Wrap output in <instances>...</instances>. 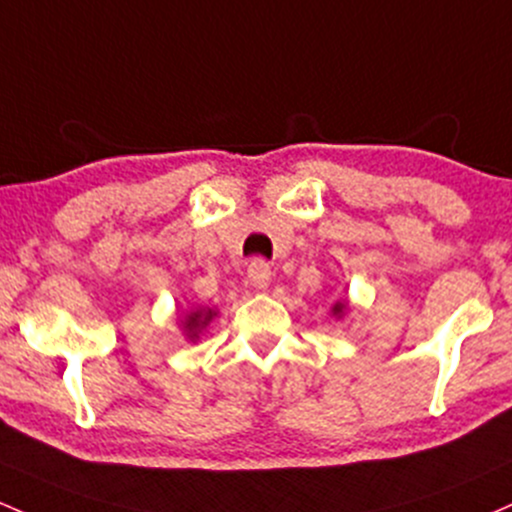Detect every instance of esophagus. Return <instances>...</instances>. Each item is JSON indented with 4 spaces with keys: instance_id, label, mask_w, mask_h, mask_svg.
<instances>
[{
    "instance_id": "1",
    "label": "esophagus",
    "mask_w": 512,
    "mask_h": 512,
    "mask_svg": "<svg viewBox=\"0 0 512 512\" xmlns=\"http://www.w3.org/2000/svg\"><path fill=\"white\" fill-rule=\"evenodd\" d=\"M247 279H250V284L255 286V289H265L269 279H272V269H269L265 260L257 257V260H252L250 267H247Z\"/></svg>"
}]
</instances>
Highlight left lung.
I'll return each mask as SVG.
<instances>
[{"mask_svg":"<svg viewBox=\"0 0 512 512\" xmlns=\"http://www.w3.org/2000/svg\"><path fill=\"white\" fill-rule=\"evenodd\" d=\"M345 308H347V301L335 303V306H333V313H335V316H342V313H345Z\"/></svg>","mask_w":512,"mask_h":512,"instance_id":"1","label":"left lung"}]
</instances>
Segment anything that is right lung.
Wrapping results in <instances>:
<instances>
[{
	"label": "right lung",
	"mask_w": 512,
	"mask_h": 512,
	"mask_svg": "<svg viewBox=\"0 0 512 512\" xmlns=\"http://www.w3.org/2000/svg\"><path fill=\"white\" fill-rule=\"evenodd\" d=\"M213 316H216V311H211V308H199V311L189 313L187 320H184V330H187L189 340L199 338V333L211 323Z\"/></svg>",
	"instance_id": "1"
}]
</instances>
